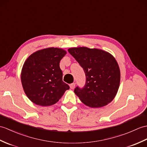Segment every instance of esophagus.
Here are the masks:
<instances>
[{"mask_svg":"<svg viewBox=\"0 0 147 147\" xmlns=\"http://www.w3.org/2000/svg\"><path fill=\"white\" fill-rule=\"evenodd\" d=\"M75 85H76V84H75V83H72V84H71L70 85H69V86H70V88H71V89H74V88H75Z\"/></svg>","mask_w":147,"mask_h":147,"instance_id":"obj_1","label":"esophagus"}]
</instances>
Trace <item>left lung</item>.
<instances>
[{
    "label": "left lung",
    "instance_id": "1",
    "mask_svg": "<svg viewBox=\"0 0 147 147\" xmlns=\"http://www.w3.org/2000/svg\"><path fill=\"white\" fill-rule=\"evenodd\" d=\"M68 52L86 74L84 88L74 90L82 103L91 108H100L111 102L120 83V70L115 58L105 51L86 47H72Z\"/></svg>",
    "mask_w": 147,
    "mask_h": 147
}]
</instances>
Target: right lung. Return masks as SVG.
Returning <instances> with one entry per match:
<instances>
[{
	"instance_id": "obj_1",
	"label": "right lung",
	"mask_w": 147,
	"mask_h": 147,
	"mask_svg": "<svg viewBox=\"0 0 147 147\" xmlns=\"http://www.w3.org/2000/svg\"><path fill=\"white\" fill-rule=\"evenodd\" d=\"M66 51L48 47L36 51L26 60L21 71V83L27 96L32 103L42 107L56 103L69 85L63 81L59 67Z\"/></svg>"
}]
</instances>
